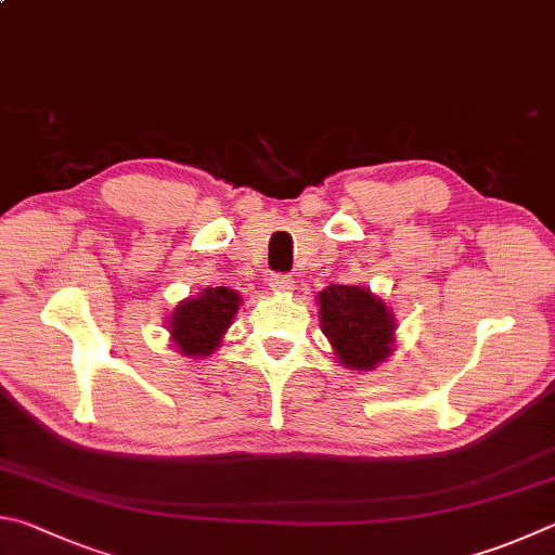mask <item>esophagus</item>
<instances>
[{
    "label": "esophagus",
    "mask_w": 555,
    "mask_h": 555,
    "mask_svg": "<svg viewBox=\"0 0 555 555\" xmlns=\"http://www.w3.org/2000/svg\"><path fill=\"white\" fill-rule=\"evenodd\" d=\"M269 288L274 291V294L284 296V294H291V291L296 288V281L291 279V276H286V274H274V276L269 279Z\"/></svg>",
    "instance_id": "34e87169"
}]
</instances>
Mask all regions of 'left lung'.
<instances>
[{
	"label": "left lung",
	"instance_id": "obj_1",
	"mask_svg": "<svg viewBox=\"0 0 555 555\" xmlns=\"http://www.w3.org/2000/svg\"><path fill=\"white\" fill-rule=\"evenodd\" d=\"M315 300L322 335L337 364L349 371H376L396 351V312L371 288L332 284Z\"/></svg>",
	"mask_w": 555,
	"mask_h": 555
}]
</instances>
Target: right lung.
Returning a JSON list of instances; mask_svg holds the SVG:
<instances>
[{"instance_id":"obj_1","label":"right lung","mask_w":555,"mask_h":555,"mask_svg":"<svg viewBox=\"0 0 555 555\" xmlns=\"http://www.w3.org/2000/svg\"><path fill=\"white\" fill-rule=\"evenodd\" d=\"M243 304L235 288L208 286L198 296L179 300L167 320L169 341L186 359H206L223 345L228 327Z\"/></svg>"}]
</instances>
